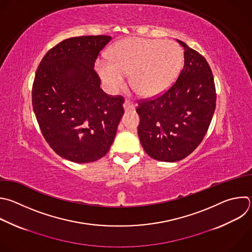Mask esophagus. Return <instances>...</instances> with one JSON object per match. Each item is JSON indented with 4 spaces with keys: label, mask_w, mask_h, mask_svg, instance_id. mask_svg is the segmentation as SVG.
Returning <instances> with one entry per match:
<instances>
[{
    "label": "esophagus",
    "mask_w": 252,
    "mask_h": 252,
    "mask_svg": "<svg viewBox=\"0 0 252 252\" xmlns=\"http://www.w3.org/2000/svg\"><path fill=\"white\" fill-rule=\"evenodd\" d=\"M124 109L126 111H131V110H134L135 109V105L132 104L129 100H126L124 102Z\"/></svg>",
    "instance_id": "obj_1"
}]
</instances>
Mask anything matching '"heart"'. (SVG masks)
Masks as SVG:
<instances>
[{"label":"heart","instance_id":"1","mask_svg":"<svg viewBox=\"0 0 252 252\" xmlns=\"http://www.w3.org/2000/svg\"><path fill=\"white\" fill-rule=\"evenodd\" d=\"M108 59L98 60L96 69L109 93L124 88L126 75H129L130 85L139 95L153 97L172 85L184 57L174 42L134 37L117 42L108 51Z\"/></svg>","mask_w":252,"mask_h":252}]
</instances>
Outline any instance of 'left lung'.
Returning a JSON list of instances; mask_svg holds the SVG:
<instances>
[{
	"instance_id": "left-lung-1",
	"label": "left lung",
	"mask_w": 252,
	"mask_h": 252,
	"mask_svg": "<svg viewBox=\"0 0 252 252\" xmlns=\"http://www.w3.org/2000/svg\"><path fill=\"white\" fill-rule=\"evenodd\" d=\"M184 48V67L173 85L150 100L138 102L137 129L145 152L155 160L176 162L191 154L204 139L216 109V87L205 57Z\"/></svg>"
}]
</instances>
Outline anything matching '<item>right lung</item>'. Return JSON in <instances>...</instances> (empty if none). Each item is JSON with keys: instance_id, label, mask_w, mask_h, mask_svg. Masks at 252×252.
<instances>
[{"instance_id": "1", "label": "right lung", "mask_w": 252, "mask_h": 252, "mask_svg": "<svg viewBox=\"0 0 252 252\" xmlns=\"http://www.w3.org/2000/svg\"><path fill=\"white\" fill-rule=\"evenodd\" d=\"M108 35L77 36L42 58L32 85V107L41 133L62 158L76 163L101 159L114 142L124 98L106 94L94 70Z\"/></svg>"}]
</instances>
